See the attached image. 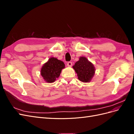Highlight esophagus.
Listing matches in <instances>:
<instances>
[{
    "label": "esophagus",
    "mask_w": 134,
    "mask_h": 134,
    "mask_svg": "<svg viewBox=\"0 0 134 134\" xmlns=\"http://www.w3.org/2000/svg\"><path fill=\"white\" fill-rule=\"evenodd\" d=\"M67 65H68V66H69V67H71L72 65V64L71 62H68V63H67Z\"/></svg>",
    "instance_id": "34e87169"
}]
</instances>
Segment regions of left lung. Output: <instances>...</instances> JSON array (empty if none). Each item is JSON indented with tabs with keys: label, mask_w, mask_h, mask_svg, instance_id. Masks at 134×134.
<instances>
[{
	"label": "left lung",
	"mask_w": 134,
	"mask_h": 134,
	"mask_svg": "<svg viewBox=\"0 0 134 134\" xmlns=\"http://www.w3.org/2000/svg\"><path fill=\"white\" fill-rule=\"evenodd\" d=\"M78 79L84 83L90 82L95 74V67L84 56H81L79 60L72 66Z\"/></svg>",
	"instance_id": "8db88e82"
}]
</instances>
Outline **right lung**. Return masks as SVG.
Returning <instances> with one entry per match:
<instances>
[{"label":"right lung","mask_w":134,"mask_h":134,"mask_svg":"<svg viewBox=\"0 0 134 134\" xmlns=\"http://www.w3.org/2000/svg\"><path fill=\"white\" fill-rule=\"evenodd\" d=\"M65 68L63 62L54 57L50 58L41 69V75L46 82L53 83L58 78L63 69Z\"/></svg>","instance_id":"right-lung-1"}]
</instances>
